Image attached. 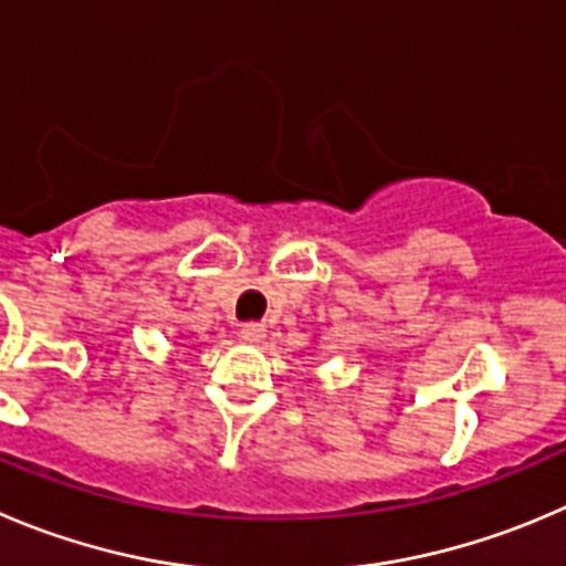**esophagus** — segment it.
Wrapping results in <instances>:
<instances>
[{
  "mask_svg": "<svg viewBox=\"0 0 566 566\" xmlns=\"http://www.w3.org/2000/svg\"><path fill=\"white\" fill-rule=\"evenodd\" d=\"M239 336H241V342H247V344H261L263 336H266V327H263V325H241Z\"/></svg>",
  "mask_w": 566,
  "mask_h": 566,
  "instance_id": "34e87169",
  "label": "esophagus"
}]
</instances>
